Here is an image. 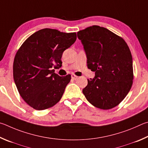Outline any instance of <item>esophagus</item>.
Listing matches in <instances>:
<instances>
[{"label": "esophagus", "mask_w": 148, "mask_h": 148, "mask_svg": "<svg viewBox=\"0 0 148 148\" xmlns=\"http://www.w3.org/2000/svg\"><path fill=\"white\" fill-rule=\"evenodd\" d=\"M77 78H78V77L76 76L75 75H71V79L73 80H76Z\"/></svg>", "instance_id": "obj_1"}]
</instances>
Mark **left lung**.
<instances>
[{"label":"left lung","mask_w":148,"mask_h":148,"mask_svg":"<svg viewBox=\"0 0 148 148\" xmlns=\"http://www.w3.org/2000/svg\"><path fill=\"white\" fill-rule=\"evenodd\" d=\"M87 56L88 68L95 71L82 90L94 107L108 110L124 99L133 80V58L123 39L107 28L93 25L77 32Z\"/></svg>","instance_id":"left-lung-1"}]
</instances>
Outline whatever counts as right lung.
I'll use <instances>...</instances> for the list:
<instances>
[{"label": "right lung", "instance_id": "1", "mask_svg": "<svg viewBox=\"0 0 148 148\" xmlns=\"http://www.w3.org/2000/svg\"><path fill=\"white\" fill-rule=\"evenodd\" d=\"M76 39L75 32L43 28L18 49L13 65L14 79L20 95L31 107L45 110L60 100L71 75L60 77L53 68L62 66V54Z\"/></svg>", "mask_w": 148, "mask_h": 148}]
</instances>
